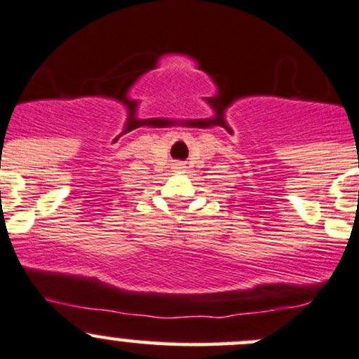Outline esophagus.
Wrapping results in <instances>:
<instances>
[{
	"instance_id": "34e87169",
	"label": "esophagus",
	"mask_w": 359,
	"mask_h": 359,
	"mask_svg": "<svg viewBox=\"0 0 359 359\" xmlns=\"http://www.w3.org/2000/svg\"><path fill=\"white\" fill-rule=\"evenodd\" d=\"M179 168H184V167H182V165H179Z\"/></svg>"
}]
</instances>
